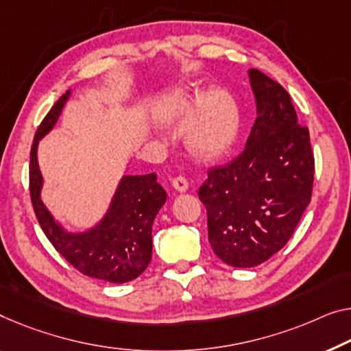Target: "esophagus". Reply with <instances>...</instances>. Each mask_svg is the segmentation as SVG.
<instances>
[{"label": "esophagus", "instance_id": "esophagus-1", "mask_svg": "<svg viewBox=\"0 0 351 351\" xmlns=\"http://www.w3.org/2000/svg\"><path fill=\"white\" fill-rule=\"evenodd\" d=\"M171 186H173V189L178 192H186L187 189H189V182H187L186 178H182V176L175 178V180L171 181Z\"/></svg>", "mask_w": 351, "mask_h": 351}]
</instances>
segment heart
<instances>
[{
  "mask_svg": "<svg viewBox=\"0 0 351 351\" xmlns=\"http://www.w3.org/2000/svg\"><path fill=\"white\" fill-rule=\"evenodd\" d=\"M153 121L160 128H176L186 123L184 145L198 159L214 160L226 156L239 137L241 112L232 93L214 88L167 91L156 101Z\"/></svg>",
  "mask_w": 351,
  "mask_h": 351,
  "instance_id": "b5f03b06",
  "label": "heart"
}]
</instances>
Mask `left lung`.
Masks as SVG:
<instances>
[{"mask_svg": "<svg viewBox=\"0 0 351 351\" xmlns=\"http://www.w3.org/2000/svg\"><path fill=\"white\" fill-rule=\"evenodd\" d=\"M247 74L257 106L247 143L228 165L209 170L198 191L209 244L234 268H252L284 247L309 205L315 171L309 130L290 94L263 72Z\"/></svg>", "mask_w": 351, "mask_h": 351, "instance_id": "obj_1", "label": "left lung"}]
</instances>
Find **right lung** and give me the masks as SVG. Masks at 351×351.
I'll return each mask as SVG.
<instances>
[{"label":"right lung","mask_w":351,"mask_h":351,"mask_svg":"<svg viewBox=\"0 0 351 351\" xmlns=\"http://www.w3.org/2000/svg\"><path fill=\"white\" fill-rule=\"evenodd\" d=\"M72 90L58 99L38 128L29 156V193L42 232L53 247L85 276L112 284L134 280L148 268L153 254V222L164 206L167 193L158 175H124L104 216L85 230H69L56 221L42 200L39 142L58 123Z\"/></svg>","instance_id":"1"}]
</instances>
